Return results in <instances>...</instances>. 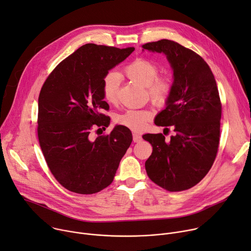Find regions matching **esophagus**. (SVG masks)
<instances>
[{
	"label": "esophagus",
	"mask_w": 251,
	"mask_h": 251,
	"mask_svg": "<svg viewBox=\"0 0 251 251\" xmlns=\"http://www.w3.org/2000/svg\"><path fill=\"white\" fill-rule=\"evenodd\" d=\"M141 139H142V137H141V135H139V134H137V133H133V141L134 142H139V141H141Z\"/></svg>",
	"instance_id": "1"
}]
</instances>
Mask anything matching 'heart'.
<instances>
[{
	"label": "heart",
	"instance_id": "heart-1",
	"mask_svg": "<svg viewBox=\"0 0 251 251\" xmlns=\"http://www.w3.org/2000/svg\"><path fill=\"white\" fill-rule=\"evenodd\" d=\"M158 65L147 58H137L124 67V74L132 81L147 87L150 98L156 104H164L171 95L173 80L169 74L158 75ZM120 86V75L108 72L102 80V94L108 103L117 101ZM153 117V112L147 109L128 110L116 117L119 125L134 131L145 129Z\"/></svg>",
	"mask_w": 251,
	"mask_h": 251
}]
</instances>
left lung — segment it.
Returning <instances> with one entry per match:
<instances>
[{"label":"left lung","instance_id":"left-lung-1","mask_svg":"<svg viewBox=\"0 0 251 251\" xmlns=\"http://www.w3.org/2000/svg\"><path fill=\"white\" fill-rule=\"evenodd\" d=\"M142 48L164 53L173 69V89L157 126H173L170 141L145 134L153 147L145 162L148 177L167 191L187 190L205 177L216 158L222 106L214 75L202 57L171 40L146 43Z\"/></svg>","mask_w":251,"mask_h":251}]
</instances>
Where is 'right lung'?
<instances>
[{
  "mask_svg": "<svg viewBox=\"0 0 251 251\" xmlns=\"http://www.w3.org/2000/svg\"><path fill=\"white\" fill-rule=\"evenodd\" d=\"M134 50L83 45L59 63L42 86L39 143L51 173L69 191L93 194L109 186L132 142L131 131L122 125L95 140L91 132L110 124V117L101 113L109 110L103 101V77Z\"/></svg>",
  "mask_w": 251,
  "mask_h": 251,
  "instance_id": "add662e5",
  "label": "right lung"
}]
</instances>
